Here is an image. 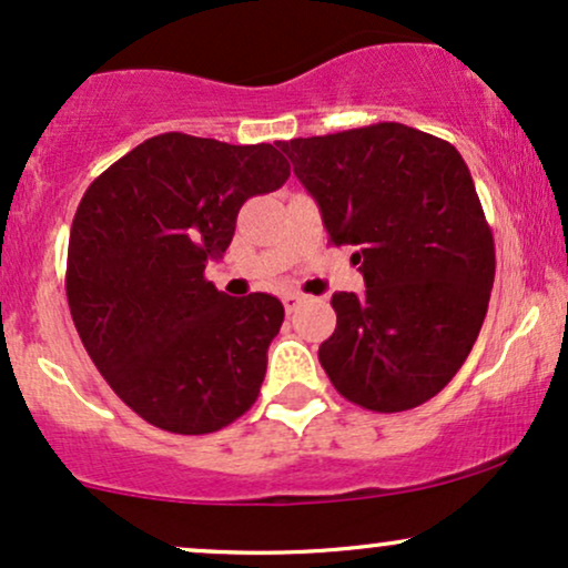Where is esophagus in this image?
Here are the masks:
<instances>
[{
	"instance_id": "obj_1",
	"label": "esophagus",
	"mask_w": 568,
	"mask_h": 568,
	"mask_svg": "<svg viewBox=\"0 0 568 568\" xmlns=\"http://www.w3.org/2000/svg\"><path fill=\"white\" fill-rule=\"evenodd\" d=\"M284 300V308H286V313H295L300 305H303V297L300 295H295V292H286V295L282 297Z\"/></svg>"
}]
</instances>
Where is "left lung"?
I'll return each mask as SVG.
<instances>
[{
  "label": "left lung",
  "mask_w": 568,
  "mask_h": 568,
  "mask_svg": "<svg viewBox=\"0 0 568 568\" xmlns=\"http://www.w3.org/2000/svg\"><path fill=\"white\" fill-rule=\"evenodd\" d=\"M278 145L329 242L356 246L366 284L332 295L337 326L318 362L364 409H415L465 364L495 284V239L468 164L452 143L398 122Z\"/></svg>",
  "instance_id": "8db88e82"
}]
</instances>
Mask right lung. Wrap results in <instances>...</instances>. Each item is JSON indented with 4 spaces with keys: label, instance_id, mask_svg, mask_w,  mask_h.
Listing matches in <instances>:
<instances>
[{
    "label": "right lung",
    "instance_id": "add662e5",
    "mask_svg": "<svg viewBox=\"0 0 568 568\" xmlns=\"http://www.w3.org/2000/svg\"><path fill=\"white\" fill-rule=\"evenodd\" d=\"M271 143L164 132L92 180L73 215L65 295L92 364L135 415L202 436L257 402L284 305L229 297L204 268L229 250L242 204L282 189Z\"/></svg>",
    "mask_w": 568,
    "mask_h": 568
}]
</instances>
